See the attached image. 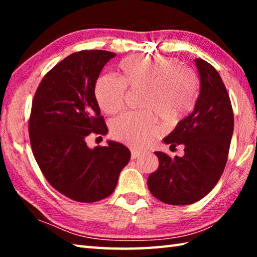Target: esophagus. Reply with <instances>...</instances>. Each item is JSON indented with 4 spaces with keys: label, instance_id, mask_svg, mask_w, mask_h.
<instances>
[{
    "label": "esophagus",
    "instance_id": "obj_1",
    "mask_svg": "<svg viewBox=\"0 0 257 257\" xmlns=\"http://www.w3.org/2000/svg\"><path fill=\"white\" fill-rule=\"evenodd\" d=\"M141 154H142V152H139V151L135 150V149H133V150H132V159H133V160L137 159L138 156H141Z\"/></svg>",
    "mask_w": 257,
    "mask_h": 257
}]
</instances>
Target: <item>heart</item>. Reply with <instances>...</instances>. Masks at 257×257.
<instances>
[{"label":"heart","mask_w":257,"mask_h":257,"mask_svg":"<svg viewBox=\"0 0 257 257\" xmlns=\"http://www.w3.org/2000/svg\"><path fill=\"white\" fill-rule=\"evenodd\" d=\"M120 79L102 75L94 93L101 110L114 114L123 106L125 87L143 88L139 112H127L111 123L112 137L136 149L149 145L161 133L155 116L175 124L185 118L196 104L199 80L191 69L163 55H134L118 64ZM155 114L153 115V113Z\"/></svg>","instance_id":"b5f03b06"}]
</instances>
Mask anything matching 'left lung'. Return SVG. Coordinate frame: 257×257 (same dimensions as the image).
<instances>
[{"label":"left lung","mask_w":257,"mask_h":257,"mask_svg":"<svg viewBox=\"0 0 257 257\" xmlns=\"http://www.w3.org/2000/svg\"><path fill=\"white\" fill-rule=\"evenodd\" d=\"M201 90L193 112L163 138L185 146L182 158L155 152L159 169L147 180L153 196L170 205H188L205 197L222 176L233 134V112L227 88L210 63L194 60Z\"/></svg>","instance_id":"1"}]
</instances>
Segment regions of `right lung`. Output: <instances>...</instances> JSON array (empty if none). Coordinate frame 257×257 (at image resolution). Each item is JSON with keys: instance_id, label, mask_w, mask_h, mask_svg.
<instances>
[{"instance_id": "1", "label": "right lung", "mask_w": 257, "mask_h": 257, "mask_svg": "<svg viewBox=\"0 0 257 257\" xmlns=\"http://www.w3.org/2000/svg\"><path fill=\"white\" fill-rule=\"evenodd\" d=\"M112 52L81 51L67 56L43 78L29 119L33 154L51 186L64 196L93 203L113 193L130 160L120 143L89 149V134L106 135L95 84Z\"/></svg>"}]
</instances>
